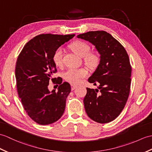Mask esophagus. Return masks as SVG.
<instances>
[{"instance_id":"1","label":"esophagus","mask_w":152,"mask_h":152,"mask_svg":"<svg viewBox=\"0 0 152 152\" xmlns=\"http://www.w3.org/2000/svg\"><path fill=\"white\" fill-rule=\"evenodd\" d=\"M77 87V86H75V85H71V89L72 90H75L76 88Z\"/></svg>"}]
</instances>
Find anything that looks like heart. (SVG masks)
I'll list each match as a JSON object with an SVG mask.
<instances>
[{"instance_id":"heart-1","label":"heart","mask_w":152,"mask_h":152,"mask_svg":"<svg viewBox=\"0 0 152 152\" xmlns=\"http://www.w3.org/2000/svg\"><path fill=\"white\" fill-rule=\"evenodd\" d=\"M70 48L80 57H83L86 65L90 68H96L99 65L100 58L96 53L90 52V46L82 41L74 42ZM52 60L57 66H60L63 63V50L61 48L56 49L52 56ZM87 70L85 69H69L63 74L65 80L72 84L76 85L81 80L87 75Z\"/></svg>"}]
</instances>
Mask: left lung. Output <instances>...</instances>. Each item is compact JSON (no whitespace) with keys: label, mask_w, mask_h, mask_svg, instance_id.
I'll return each mask as SVG.
<instances>
[{"label":"left lung","mask_w":152,"mask_h":152,"mask_svg":"<svg viewBox=\"0 0 152 152\" xmlns=\"http://www.w3.org/2000/svg\"><path fill=\"white\" fill-rule=\"evenodd\" d=\"M77 38L95 46L100 54L97 69L88 81L98 89L87 88L83 99L85 109L93 121L105 124L121 114L129 96L132 66L124 47L105 31H91Z\"/></svg>","instance_id":"8db88e82"}]
</instances>
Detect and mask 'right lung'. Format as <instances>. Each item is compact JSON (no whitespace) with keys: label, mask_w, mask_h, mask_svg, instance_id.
Wrapping results in <instances>:
<instances>
[{"label":"right lung","mask_w":152,"mask_h":152,"mask_svg":"<svg viewBox=\"0 0 152 152\" xmlns=\"http://www.w3.org/2000/svg\"><path fill=\"white\" fill-rule=\"evenodd\" d=\"M71 35L41 34L24 45L15 66L17 89L28 115L40 125L56 122L64 113L66 99L71 87L67 82L52 78L57 72L52 56L56 49L75 36ZM51 79L60 84L57 92L49 91Z\"/></svg>","instance_id":"add662e5"}]
</instances>
